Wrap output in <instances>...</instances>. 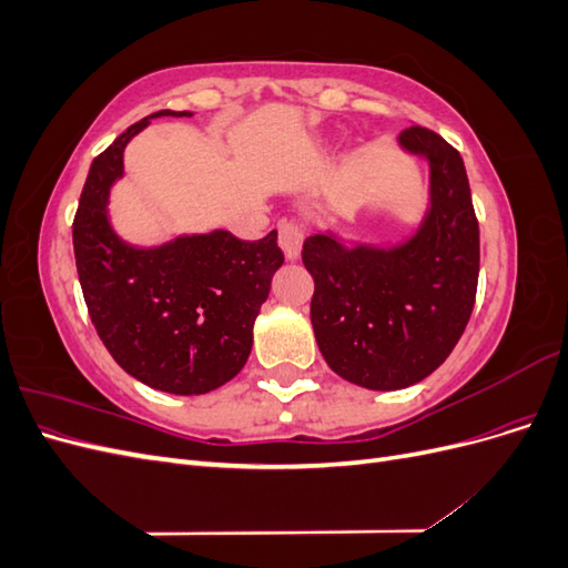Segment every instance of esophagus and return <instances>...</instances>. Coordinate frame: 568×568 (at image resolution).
Segmentation results:
<instances>
[{
	"mask_svg": "<svg viewBox=\"0 0 568 568\" xmlns=\"http://www.w3.org/2000/svg\"><path fill=\"white\" fill-rule=\"evenodd\" d=\"M280 246L288 261H294L303 246V225L298 220H282L280 222Z\"/></svg>",
	"mask_w": 568,
	"mask_h": 568,
	"instance_id": "esophagus-1",
	"label": "esophagus"
}]
</instances>
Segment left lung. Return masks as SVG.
I'll list each match as a JSON object with an SVG mask.
<instances>
[{"instance_id":"8db88e82","label":"left lung","mask_w":568,"mask_h":568,"mask_svg":"<svg viewBox=\"0 0 568 568\" xmlns=\"http://www.w3.org/2000/svg\"><path fill=\"white\" fill-rule=\"evenodd\" d=\"M403 149L432 165V211L398 248H343L332 234L307 236L311 320L317 346L338 376L372 390L426 379L467 329L478 284V220L459 151L412 125Z\"/></svg>"}]
</instances>
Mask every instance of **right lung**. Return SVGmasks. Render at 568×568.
Here are the masks:
<instances>
[{"label":"right lung","instance_id":"1","mask_svg":"<svg viewBox=\"0 0 568 568\" xmlns=\"http://www.w3.org/2000/svg\"><path fill=\"white\" fill-rule=\"evenodd\" d=\"M161 115L192 113H151L92 161L73 220L75 265L94 329L115 363L156 390L199 395L246 365L253 322L284 253L274 230L257 242L225 230L159 248L120 242L106 217L109 189L123 175L125 144Z\"/></svg>","mask_w":568,"mask_h":568}]
</instances>
